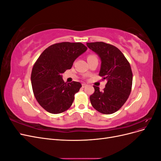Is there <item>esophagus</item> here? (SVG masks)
I'll return each mask as SVG.
<instances>
[{
  "instance_id": "34e87169",
  "label": "esophagus",
  "mask_w": 161,
  "mask_h": 161,
  "mask_svg": "<svg viewBox=\"0 0 161 161\" xmlns=\"http://www.w3.org/2000/svg\"><path fill=\"white\" fill-rule=\"evenodd\" d=\"M87 86V85L86 84H85V83H83L82 85V88H85V87H86Z\"/></svg>"
}]
</instances>
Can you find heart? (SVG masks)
I'll list each match as a JSON object with an SVG mask.
<instances>
[{"instance_id": "1", "label": "heart", "mask_w": 161, "mask_h": 161, "mask_svg": "<svg viewBox=\"0 0 161 161\" xmlns=\"http://www.w3.org/2000/svg\"><path fill=\"white\" fill-rule=\"evenodd\" d=\"M92 56H93V55H90V56H88V58H89V57H92Z\"/></svg>"}]
</instances>
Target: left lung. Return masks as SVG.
<instances>
[{
	"label": "left lung",
	"instance_id": "left-lung-1",
	"mask_svg": "<svg viewBox=\"0 0 161 161\" xmlns=\"http://www.w3.org/2000/svg\"><path fill=\"white\" fill-rule=\"evenodd\" d=\"M101 60L99 75L108 82L104 89L93 86L94 93L90 96L92 106L103 114L118 111L128 99L132 86L133 75L129 62L118 47L101 42L86 43Z\"/></svg>",
	"mask_w": 161,
	"mask_h": 161
}]
</instances>
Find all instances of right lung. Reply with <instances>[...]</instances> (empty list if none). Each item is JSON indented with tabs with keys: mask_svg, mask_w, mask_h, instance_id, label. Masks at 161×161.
Listing matches in <instances>:
<instances>
[{
	"mask_svg": "<svg viewBox=\"0 0 161 161\" xmlns=\"http://www.w3.org/2000/svg\"><path fill=\"white\" fill-rule=\"evenodd\" d=\"M86 50L80 42L55 43L46 48L34 64L31 75L33 92L47 112L58 114L70 108L82 85L76 81L64 82L62 75Z\"/></svg>",
	"mask_w": 161,
	"mask_h": 161,
	"instance_id": "add662e5",
	"label": "right lung"
}]
</instances>
